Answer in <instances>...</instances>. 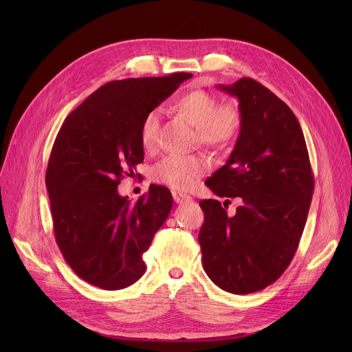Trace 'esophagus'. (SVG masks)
<instances>
[{
	"mask_svg": "<svg viewBox=\"0 0 352 352\" xmlns=\"http://www.w3.org/2000/svg\"><path fill=\"white\" fill-rule=\"evenodd\" d=\"M173 199L175 202H177V204H184V202H188V201H192V197L190 195H186V194H182V192H177V190H173Z\"/></svg>",
	"mask_w": 352,
	"mask_h": 352,
	"instance_id": "34e87169",
	"label": "esophagus"
}]
</instances>
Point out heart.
<instances>
[{"mask_svg":"<svg viewBox=\"0 0 352 352\" xmlns=\"http://www.w3.org/2000/svg\"><path fill=\"white\" fill-rule=\"evenodd\" d=\"M176 111L195 126L197 141L212 151L225 150L236 141L242 129V113L233 104H219L214 95L204 89H192L180 95ZM160 123L157 110L148 111L141 122L140 140L145 150L155 145ZM208 170V160L202 155H168L153 170V179L176 190H190Z\"/></svg>","mask_w":352,"mask_h":352,"instance_id":"b5f03b06","label":"heart"}]
</instances>
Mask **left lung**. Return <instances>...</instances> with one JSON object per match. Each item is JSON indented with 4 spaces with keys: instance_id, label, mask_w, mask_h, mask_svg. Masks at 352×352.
<instances>
[{
    "instance_id": "left-lung-1",
    "label": "left lung",
    "mask_w": 352,
    "mask_h": 352,
    "mask_svg": "<svg viewBox=\"0 0 352 352\" xmlns=\"http://www.w3.org/2000/svg\"><path fill=\"white\" fill-rule=\"evenodd\" d=\"M219 88L238 98L243 120L226 164L206 182L226 202L199 201L198 241L208 278L223 291L245 295L278 280L291 264L314 176L301 126L280 98L251 78ZM236 196L243 206L230 218L224 207Z\"/></svg>"
}]
</instances>
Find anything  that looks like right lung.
Returning a JSON list of instances; mask_svg holds the SVG:
<instances>
[{
	"label": "right lung",
	"instance_id": "obj_1",
	"mask_svg": "<svg viewBox=\"0 0 352 352\" xmlns=\"http://www.w3.org/2000/svg\"><path fill=\"white\" fill-rule=\"evenodd\" d=\"M190 78L182 72L109 82L63 123L45 185L56 242L85 282L117 291L145 273L142 254L172 210V194L166 186L151 185L148 195L131 204L117 186L144 162V116Z\"/></svg>",
	"mask_w": 352,
	"mask_h": 352
}]
</instances>
